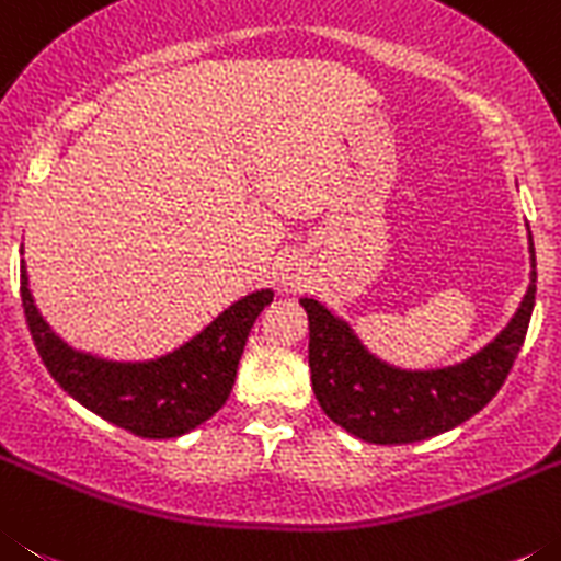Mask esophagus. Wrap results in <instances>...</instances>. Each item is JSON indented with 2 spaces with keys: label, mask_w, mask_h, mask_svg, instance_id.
<instances>
[{
  "label": "esophagus",
  "mask_w": 561,
  "mask_h": 561,
  "mask_svg": "<svg viewBox=\"0 0 561 561\" xmlns=\"http://www.w3.org/2000/svg\"><path fill=\"white\" fill-rule=\"evenodd\" d=\"M310 262L305 260L301 254H285L279 260V282L285 287H290V290H299L301 285L307 282V274H310V268H307Z\"/></svg>",
  "instance_id": "34e87169"
}]
</instances>
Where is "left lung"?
Returning <instances> with one entry per match:
<instances>
[{
  "label": "left lung",
  "mask_w": 561,
  "mask_h": 561,
  "mask_svg": "<svg viewBox=\"0 0 561 561\" xmlns=\"http://www.w3.org/2000/svg\"><path fill=\"white\" fill-rule=\"evenodd\" d=\"M531 285L517 312L481 352L456 366L411 371L380 360L352 327L321 301L301 299L310 321V380L318 405L352 436L371 444H411L453 431L501 391L526 341L537 296L531 234Z\"/></svg>",
  "instance_id": "obj_1"
}]
</instances>
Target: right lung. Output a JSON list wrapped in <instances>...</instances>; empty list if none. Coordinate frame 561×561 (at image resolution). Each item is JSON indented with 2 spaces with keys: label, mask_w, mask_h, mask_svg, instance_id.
I'll return each instance as SVG.
<instances>
[{
  "label": "right lung",
  "mask_w": 561,
  "mask_h": 561,
  "mask_svg": "<svg viewBox=\"0 0 561 561\" xmlns=\"http://www.w3.org/2000/svg\"><path fill=\"white\" fill-rule=\"evenodd\" d=\"M271 301L274 290L249 293L198 335L156 360H105L72 350L49 330L22 262V307L49 375L80 405L142 438L184 436L224 408L251 327Z\"/></svg>",
  "instance_id": "add662e5"
}]
</instances>
